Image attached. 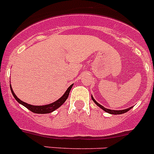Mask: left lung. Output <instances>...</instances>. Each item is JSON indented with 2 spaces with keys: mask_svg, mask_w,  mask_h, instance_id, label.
I'll return each instance as SVG.
<instances>
[{
  "mask_svg": "<svg viewBox=\"0 0 154 154\" xmlns=\"http://www.w3.org/2000/svg\"><path fill=\"white\" fill-rule=\"evenodd\" d=\"M91 99H92V100H93V101L94 102V103H96V104L98 106H99V107H100L102 109H103V110H104L105 112H108V113H110V114H115V115H117V114H122V113H125V112H128V111L129 110V109H131V108H132V106H131V107L128 108V109H122V110H112V109H106V108L103 107V106H101V105H100V103H98L97 102L96 100H95L94 99V97H92V96H91Z\"/></svg>",
  "mask_w": 154,
  "mask_h": 154,
  "instance_id": "left-lung-1",
  "label": "left lung"
}]
</instances>
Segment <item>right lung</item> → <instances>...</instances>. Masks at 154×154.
I'll list each match as a JSON object with an SVG mask.
<instances>
[{
  "label": "right lung",
  "instance_id": "obj_1",
  "mask_svg": "<svg viewBox=\"0 0 154 154\" xmlns=\"http://www.w3.org/2000/svg\"><path fill=\"white\" fill-rule=\"evenodd\" d=\"M72 85L73 84L71 85L68 88L66 91L64 93V94L63 95L60 99H58L57 101L54 102V103H50V104H48V105H44V106H34V105L29 104V103L22 101L21 100H20V99L17 97V95L15 94V93H14V91H13L12 87H11V85H10V90H11V92H12L14 98H15L16 100L18 101V103H20V104L23 105V106H26L27 109H29V110L35 112V113L45 114V113H49V112H53V111H54L55 109H57V108H59L63 103H64V102H65L67 98H68L69 94V91L70 90H71L72 88Z\"/></svg>",
  "mask_w": 154,
  "mask_h": 154
}]
</instances>
